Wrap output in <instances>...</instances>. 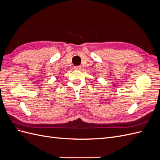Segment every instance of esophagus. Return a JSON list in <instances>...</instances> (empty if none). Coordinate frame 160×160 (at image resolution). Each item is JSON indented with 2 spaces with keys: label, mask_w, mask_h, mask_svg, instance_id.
<instances>
[{
  "label": "esophagus",
  "mask_w": 160,
  "mask_h": 160,
  "mask_svg": "<svg viewBox=\"0 0 160 160\" xmlns=\"http://www.w3.org/2000/svg\"><path fill=\"white\" fill-rule=\"evenodd\" d=\"M74 69L75 70H81V66H75L74 67Z\"/></svg>",
  "instance_id": "1"
}]
</instances>
